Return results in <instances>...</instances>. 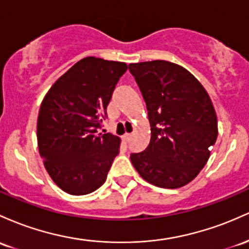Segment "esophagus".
<instances>
[{
  "label": "esophagus",
  "mask_w": 249,
  "mask_h": 249,
  "mask_svg": "<svg viewBox=\"0 0 249 249\" xmlns=\"http://www.w3.org/2000/svg\"><path fill=\"white\" fill-rule=\"evenodd\" d=\"M122 140H124V142H125V143H127V142L129 141V140H130V134H127V133H125L124 135L122 136Z\"/></svg>",
  "instance_id": "obj_1"
}]
</instances>
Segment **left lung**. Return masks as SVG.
Listing matches in <instances>:
<instances>
[{
    "mask_svg": "<svg viewBox=\"0 0 249 249\" xmlns=\"http://www.w3.org/2000/svg\"><path fill=\"white\" fill-rule=\"evenodd\" d=\"M148 110L150 142L130 154L142 178L161 188L189 183L207 163L217 138V119L202 85L178 64L155 60L130 63Z\"/></svg>",
    "mask_w": 249,
    "mask_h": 249,
    "instance_id": "obj_1",
    "label": "left lung"
}]
</instances>
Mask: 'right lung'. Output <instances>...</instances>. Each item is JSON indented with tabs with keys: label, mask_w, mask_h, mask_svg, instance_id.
Masks as SVG:
<instances>
[{
	"label": "right lung",
	"mask_w": 249,
	"mask_h": 249,
	"mask_svg": "<svg viewBox=\"0 0 249 249\" xmlns=\"http://www.w3.org/2000/svg\"><path fill=\"white\" fill-rule=\"evenodd\" d=\"M127 64L85 57L58 79L41 103L37 143L56 185L86 195L105 183L120 152V138L99 133L107 106Z\"/></svg>",
	"instance_id": "add662e5"
}]
</instances>
